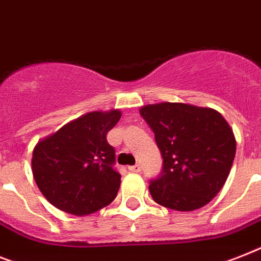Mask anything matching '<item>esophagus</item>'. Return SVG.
Wrapping results in <instances>:
<instances>
[{"mask_svg": "<svg viewBox=\"0 0 261 261\" xmlns=\"http://www.w3.org/2000/svg\"><path fill=\"white\" fill-rule=\"evenodd\" d=\"M128 170L134 171V173H139L141 171V165H134V166H128Z\"/></svg>", "mask_w": 261, "mask_h": 261, "instance_id": "obj_1", "label": "esophagus"}]
</instances>
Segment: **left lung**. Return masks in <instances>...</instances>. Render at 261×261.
<instances>
[{
	"label": "left lung",
	"mask_w": 261,
	"mask_h": 261,
	"mask_svg": "<svg viewBox=\"0 0 261 261\" xmlns=\"http://www.w3.org/2000/svg\"><path fill=\"white\" fill-rule=\"evenodd\" d=\"M164 158L161 174L150 179L152 200L189 212L211 202L229 175L236 154L233 131L220 112L184 103L139 110Z\"/></svg>",
	"instance_id": "8db88e82"
}]
</instances>
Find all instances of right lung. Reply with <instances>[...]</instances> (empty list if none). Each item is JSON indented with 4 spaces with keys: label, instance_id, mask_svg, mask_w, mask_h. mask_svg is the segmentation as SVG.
Listing matches in <instances>:
<instances>
[{
    "label": "right lung",
    "instance_id": "1",
    "mask_svg": "<svg viewBox=\"0 0 261 261\" xmlns=\"http://www.w3.org/2000/svg\"><path fill=\"white\" fill-rule=\"evenodd\" d=\"M120 111L88 112L36 145L32 171L40 192L69 215H91L115 200L120 174L107 133Z\"/></svg>",
    "mask_w": 261,
    "mask_h": 261
}]
</instances>
